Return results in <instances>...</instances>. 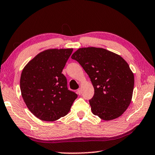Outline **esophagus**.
Wrapping results in <instances>:
<instances>
[{"label":"esophagus","mask_w":155,"mask_h":155,"mask_svg":"<svg viewBox=\"0 0 155 155\" xmlns=\"http://www.w3.org/2000/svg\"><path fill=\"white\" fill-rule=\"evenodd\" d=\"M77 93H78V95H81V93H82V91H81V89H78L77 90Z\"/></svg>","instance_id":"34e87169"}]
</instances>
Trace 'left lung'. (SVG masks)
<instances>
[{"label":"left lung","mask_w":155,"mask_h":155,"mask_svg":"<svg viewBox=\"0 0 155 155\" xmlns=\"http://www.w3.org/2000/svg\"><path fill=\"white\" fill-rule=\"evenodd\" d=\"M71 58L79 63L90 78L94 95L90 100L93 114L104 120L123 114L131 102L134 75L118 54L101 48L78 49Z\"/></svg>","instance_id":"8db88e82"}]
</instances>
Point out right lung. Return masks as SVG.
Returning <instances> with one entry per match:
<instances>
[{"label":"right lung","instance_id":"add662e5","mask_svg":"<svg viewBox=\"0 0 155 155\" xmlns=\"http://www.w3.org/2000/svg\"><path fill=\"white\" fill-rule=\"evenodd\" d=\"M72 48L48 49L28 63L20 77V90L26 105L38 118L52 122L70 111L77 94L68 89L62 74Z\"/></svg>","mask_w":155,"mask_h":155}]
</instances>
